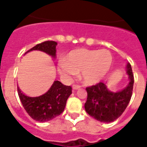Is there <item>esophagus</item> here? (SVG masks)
Wrapping results in <instances>:
<instances>
[{
  "label": "esophagus",
  "mask_w": 147,
  "mask_h": 147,
  "mask_svg": "<svg viewBox=\"0 0 147 147\" xmlns=\"http://www.w3.org/2000/svg\"><path fill=\"white\" fill-rule=\"evenodd\" d=\"M80 88V85H72V89L73 90H78Z\"/></svg>",
  "instance_id": "esophagus-1"
}]
</instances>
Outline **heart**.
<instances>
[{"label":"heart","instance_id":"b5f03b06","mask_svg":"<svg viewBox=\"0 0 147 147\" xmlns=\"http://www.w3.org/2000/svg\"><path fill=\"white\" fill-rule=\"evenodd\" d=\"M113 63L111 53L107 49H74L65 60L60 61L59 72L66 80H71L81 71L85 85L97 84L107 76Z\"/></svg>","mask_w":147,"mask_h":147}]
</instances>
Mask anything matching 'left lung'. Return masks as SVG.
I'll list each match as a JSON object with an SVG mask.
<instances>
[{"instance_id":"8db88e82","label":"left lung","mask_w":147,"mask_h":147,"mask_svg":"<svg viewBox=\"0 0 147 147\" xmlns=\"http://www.w3.org/2000/svg\"><path fill=\"white\" fill-rule=\"evenodd\" d=\"M126 72L129 82L122 90L112 92L107 88V82L86 88L88 98L85 109L90 116L102 123H111L123 114L132 96L134 82L130 63L126 65Z\"/></svg>"}]
</instances>
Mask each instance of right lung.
Wrapping results in <instances>:
<instances>
[{
	"mask_svg": "<svg viewBox=\"0 0 147 147\" xmlns=\"http://www.w3.org/2000/svg\"><path fill=\"white\" fill-rule=\"evenodd\" d=\"M57 42L46 41L37 44L25 54L33 50L46 53L55 59ZM18 95L24 109L30 116L38 122H47L53 120L64 111L67 99L71 94V88L66 86L59 81H54L48 92L38 97H29L23 94L17 88Z\"/></svg>",
	"mask_w": 147,
	"mask_h": 147,
	"instance_id": "1",
	"label": "right lung"
}]
</instances>
